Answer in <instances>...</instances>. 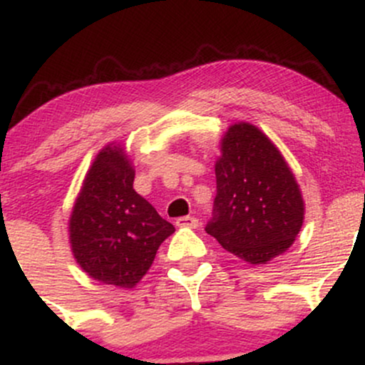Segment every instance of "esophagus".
<instances>
[{"label": "esophagus", "instance_id": "obj_1", "mask_svg": "<svg viewBox=\"0 0 365 365\" xmlns=\"http://www.w3.org/2000/svg\"><path fill=\"white\" fill-rule=\"evenodd\" d=\"M177 226H180V228H197L199 220L194 216H182L177 220Z\"/></svg>", "mask_w": 365, "mask_h": 365}]
</instances>
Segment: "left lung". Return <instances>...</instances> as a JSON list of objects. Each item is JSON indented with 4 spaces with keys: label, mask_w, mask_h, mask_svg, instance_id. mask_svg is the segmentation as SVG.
<instances>
[{
    "label": "left lung",
    "mask_w": 365,
    "mask_h": 365,
    "mask_svg": "<svg viewBox=\"0 0 365 365\" xmlns=\"http://www.w3.org/2000/svg\"><path fill=\"white\" fill-rule=\"evenodd\" d=\"M220 148L206 232L242 261L267 264L290 249L302 228V192L283 154L255 125H230Z\"/></svg>",
    "instance_id": "8db88e82"
}]
</instances>
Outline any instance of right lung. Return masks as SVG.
<instances>
[{
  "instance_id": "add662e5",
  "label": "right lung",
  "mask_w": 365,
  "mask_h": 365,
  "mask_svg": "<svg viewBox=\"0 0 365 365\" xmlns=\"http://www.w3.org/2000/svg\"><path fill=\"white\" fill-rule=\"evenodd\" d=\"M132 161L121 144L104 145L92 161L68 220L78 266L103 284L133 288L153 266L159 245L175 232L133 190Z\"/></svg>"
}]
</instances>
